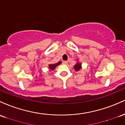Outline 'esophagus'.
Returning <instances> with one entry per match:
<instances>
[{
    "instance_id": "1",
    "label": "esophagus",
    "mask_w": 125,
    "mask_h": 125,
    "mask_svg": "<svg viewBox=\"0 0 125 125\" xmlns=\"http://www.w3.org/2000/svg\"><path fill=\"white\" fill-rule=\"evenodd\" d=\"M62 63H63V64H68V61H63V62H62Z\"/></svg>"
}]
</instances>
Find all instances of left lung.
Listing matches in <instances>:
<instances>
[{
  "instance_id": "8db88e82",
  "label": "left lung",
  "mask_w": 125,
  "mask_h": 125,
  "mask_svg": "<svg viewBox=\"0 0 125 125\" xmlns=\"http://www.w3.org/2000/svg\"><path fill=\"white\" fill-rule=\"evenodd\" d=\"M74 68L76 71H79V70L81 68V63L78 62H77V64L74 66Z\"/></svg>"
}]
</instances>
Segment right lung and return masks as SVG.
<instances>
[{
  "label": "right lung",
  "mask_w": 125,
  "mask_h": 125,
  "mask_svg": "<svg viewBox=\"0 0 125 125\" xmlns=\"http://www.w3.org/2000/svg\"><path fill=\"white\" fill-rule=\"evenodd\" d=\"M61 63V61H59V62L56 63V64H49V68H50V70H54L55 68V67H57L58 65H60Z\"/></svg>",
  "instance_id": "1"
}]
</instances>
